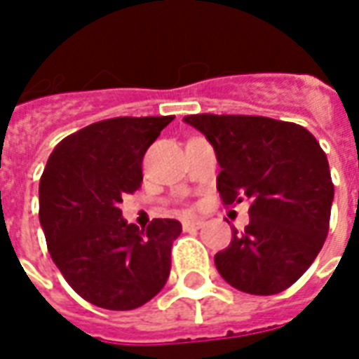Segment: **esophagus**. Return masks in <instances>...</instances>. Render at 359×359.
Returning a JSON list of instances; mask_svg holds the SVG:
<instances>
[{
    "mask_svg": "<svg viewBox=\"0 0 359 359\" xmlns=\"http://www.w3.org/2000/svg\"><path fill=\"white\" fill-rule=\"evenodd\" d=\"M199 228H203V220H182L184 231H196Z\"/></svg>",
    "mask_w": 359,
    "mask_h": 359,
    "instance_id": "esophagus-1",
    "label": "esophagus"
}]
</instances>
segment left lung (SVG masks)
<instances>
[{"label": "left lung", "instance_id": "left-lung-1", "mask_svg": "<svg viewBox=\"0 0 359 359\" xmlns=\"http://www.w3.org/2000/svg\"><path fill=\"white\" fill-rule=\"evenodd\" d=\"M184 122L215 149L224 203L250 201L245 231L233 228L228 248L215 256L218 273L246 294L290 288L330 229L333 182L318 141L303 126L265 116L191 114Z\"/></svg>", "mask_w": 359, "mask_h": 359}]
</instances>
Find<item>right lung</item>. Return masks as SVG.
<instances>
[{"label": "right lung", "instance_id": "right-lung-1", "mask_svg": "<svg viewBox=\"0 0 359 359\" xmlns=\"http://www.w3.org/2000/svg\"><path fill=\"white\" fill-rule=\"evenodd\" d=\"M175 116H118L56 144L39 182V222L60 273L82 299L131 311L160 292L171 271L179 220L147 229L122 218L124 194L143 182V156Z\"/></svg>", "mask_w": 359, "mask_h": 359}]
</instances>
